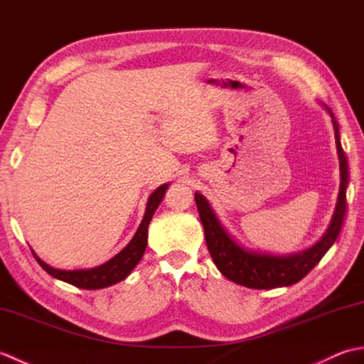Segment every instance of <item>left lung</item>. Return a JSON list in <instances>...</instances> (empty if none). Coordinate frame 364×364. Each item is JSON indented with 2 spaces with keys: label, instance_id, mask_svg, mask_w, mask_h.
<instances>
[{
  "label": "left lung",
  "instance_id": "8db88e82",
  "mask_svg": "<svg viewBox=\"0 0 364 364\" xmlns=\"http://www.w3.org/2000/svg\"><path fill=\"white\" fill-rule=\"evenodd\" d=\"M327 111L333 119L339 168H341V188H339L333 220H331L327 233L311 249L291 255V257H274V255L247 252L242 247H239L227 235V231L222 228L206 198L202 194H196V203L200 220H202L205 228L208 250H210L220 274L227 277L228 280L252 289H272L294 284L308 275V272L318 264L323 255L336 241L347 213L346 189L347 184H349V166H347L346 153L341 146V141H339L338 122L328 107Z\"/></svg>",
  "mask_w": 364,
  "mask_h": 364
}]
</instances>
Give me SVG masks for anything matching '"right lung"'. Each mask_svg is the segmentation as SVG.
Masks as SVG:
<instances>
[{"instance_id":"right-lung-1","label":"right lung","mask_w":364,"mask_h":364,"mask_svg":"<svg viewBox=\"0 0 364 364\" xmlns=\"http://www.w3.org/2000/svg\"><path fill=\"white\" fill-rule=\"evenodd\" d=\"M167 188L168 184H162V186H159L153 192L149 198V203H146L145 215L136 231L134 237L131 239V242L125 249L115 255L112 259L105 262V264L87 270H59L48 266L46 262H43L34 255L37 262L42 266L45 272H48L51 277L58 278V280H63L68 284H73L76 288L102 289L122 282L123 278H127L131 274V270L136 267L137 262L142 258L146 247V237H149V223L153 218L154 211H156V208L159 206L162 197H164Z\"/></svg>"}]
</instances>
